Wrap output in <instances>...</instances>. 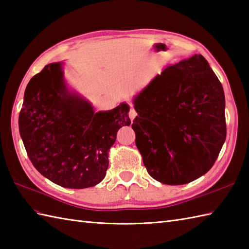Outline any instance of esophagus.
Returning <instances> with one entry per match:
<instances>
[{
    "label": "esophagus",
    "mask_w": 249,
    "mask_h": 249,
    "mask_svg": "<svg viewBox=\"0 0 249 249\" xmlns=\"http://www.w3.org/2000/svg\"><path fill=\"white\" fill-rule=\"evenodd\" d=\"M128 115H129V119H130V121L133 122V121L135 120L136 116H137V111H136L133 107H130V110H129V113H128Z\"/></svg>",
    "instance_id": "34e87169"
}]
</instances>
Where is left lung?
Listing matches in <instances>:
<instances>
[{"label":"left lung","instance_id":"1","mask_svg":"<svg viewBox=\"0 0 249 249\" xmlns=\"http://www.w3.org/2000/svg\"><path fill=\"white\" fill-rule=\"evenodd\" d=\"M133 104L136 145L153 178L187 184L213 167L226 140L225 93L202 55L168 65Z\"/></svg>","mask_w":249,"mask_h":249}]
</instances>
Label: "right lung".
Wrapping results in <instances>:
<instances>
[{
	"instance_id": "obj_1",
	"label": "right lung",
	"mask_w": 249,
	"mask_h": 249,
	"mask_svg": "<svg viewBox=\"0 0 249 249\" xmlns=\"http://www.w3.org/2000/svg\"><path fill=\"white\" fill-rule=\"evenodd\" d=\"M128 112L126 103L96 112L67 83L64 62L51 63L26 86L19 131L41 176L62 187L82 189L106 177L118 130L130 125Z\"/></svg>"
}]
</instances>
